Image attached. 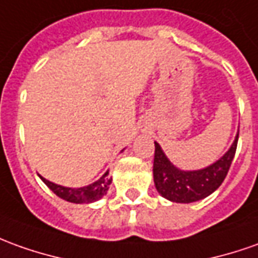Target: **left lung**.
Masks as SVG:
<instances>
[{"mask_svg":"<svg viewBox=\"0 0 258 258\" xmlns=\"http://www.w3.org/2000/svg\"><path fill=\"white\" fill-rule=\"evenodd\" d=\"M239 131L232 146L221 159L200 170H181L168 160L157 142H154L153 178L157 192L171 202L191 204L215 192L225 180L237 147Z\"/></svg>","mask_w":258,"mask_h":258,"instance_id":"left-lung-1","label":"left lung"}]
</instances>
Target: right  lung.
Masks as SVG:
<instances>
[{"instance_id":"1","label":"right lung","mask_w":258,"mask_h":258,"mask_svg":"<svg viewBox=\"0 0 258 258\" xmlns=\"http://www.w3.org/2000/svg\"><path fill=\"white\" fill-rule=\"evenodd\" d=\"M39 177L57 197H60L61 200L73 202V204H91V202L101 200L102 197L106 195L112 182V178H109V170L95 182H92L90 185L80 186V188L58 185V184H54V182L43 178L42 175H39Z\"/></svg>"}]
</instances>
